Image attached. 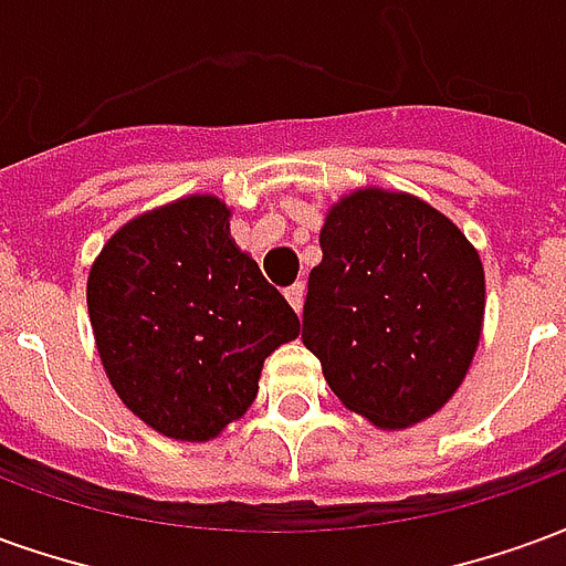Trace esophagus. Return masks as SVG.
<instances>
[{"label":"esophagus","mask_w":566,"mask_h":566,"mask_svg":"<svg viewBox=\"0 0 566 566\" xmlns=\"http://www.w3.org/2000/svg\"><path fill=\"white\" fill-rule=\"evenodd\" d=\"M284 296H287V303L294 306V312H303V296H306V284H303V282L291 284V287L284 291Z\"/></svg>","instance_id":"1"}]
</instances>
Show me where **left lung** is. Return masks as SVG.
<instances>
[{
  "mask_svg": "<svg viewBox=\"0 0 566 566\" xmlns=\"http://www.w3.org/2000/svg\"><path fill=\"white\" fill-rule=\"evenodd\" d=\"M308 272L303 345L331 391L381 430L461 388L485 318L479 251L424 199L364 187L331 206Z\"/></svg>",
  "mask_w": 566,
  "mask_h": 566,
  "instance_id": "left-lung-1",
  "label": "left lung"
}]
</instances>
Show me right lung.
Wrapping results in <instances>:
<instances>
[{"instance_id": "1", "label": "right lung", "mask_w": 566, "mask_h": 566, "mask_svg": "<svg viewBox=\"0 0 566 566\" xmlns=\"http://www.w3.org/2000/svg\"><path fill=\"white\" fill-rule=\"evenodd\" d=\"M105 376L163 437L206 442L258 397L263 360L300 318L230 235V209L193 193L117 230L87 275Z\"/></svg>"}]
</instances>
